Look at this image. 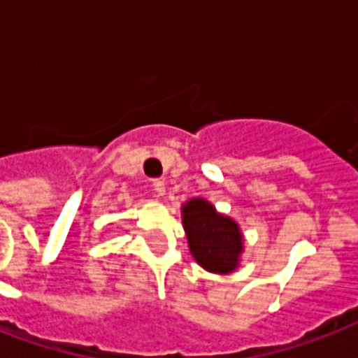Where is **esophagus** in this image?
<instances>
[{
    "mask_svg": "<svg viewBox=\"0 0 358 358\" xmlns=\"http://www.w3.org/2000/svg\"><path fill=\"white\" fill-rule=\"evenodd\" d=\"M152 191L156 196H163L165 195V184L162 180H152Z\"/></svg>",
    "mask_w": 358,
    "mask_h": 358,
    "instance_id": "1",
    "label": "esophagus"
}]
</instances>
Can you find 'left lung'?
Instances as JSON below:
<instances>
[{"instance_id":"left-lung-1","label":"left lung","mask_w":358,"mask_h":358,"mask_svg":"<svg viewBox=\"0 0 358 358\" xmlns=\"http://www.w3.org/2000/svg\"><path fill=\"white\" fill-rule=\"evenodd\" d=\"M182 217L195 260L212 273L234 271L243 250L238 224L215 212V208L204 199L187 202L182 210Z\"/></svg>"}]
</instances>
